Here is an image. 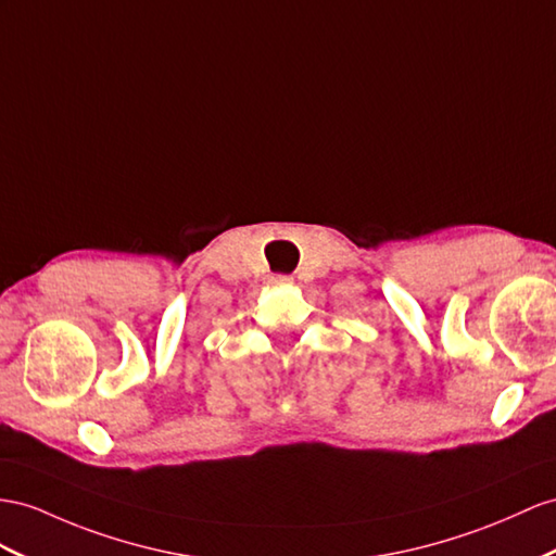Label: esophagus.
I'll return each instance as SVG.
<instances>
[{"mask_svg": "<svg viewBox=\"0 0 556 556\" xmlns=\"http://www.w3.org/2000/svg\"><path fill=\"white\" fill-rule=\"evenodd\" d=\"M269 283H275V287H283V283H291V277H283V275H273V277H269Z\"/></svg>", "mask_w": 556, "mask_h": 556, "instance_id": "esophagus-1", "label": "esophagus"}]
</instances>
